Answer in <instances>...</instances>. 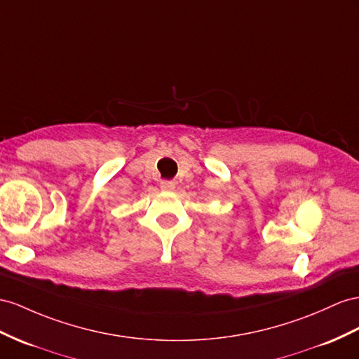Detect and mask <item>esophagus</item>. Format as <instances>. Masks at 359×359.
Masks as SVG:
<instances>
[{
    "label": "esophagus",
    "instance_id": "1",
    "mask_svg": "<svg viewBox=\"0 0 359 359\" xmlns=\"http://www.w3.org/2000/svg\"><path fill=\"white\" fill-rule=\"evenodd\" d=\"M174 188H176V183H174V182L165 180V182L161 183V189H162V191H172Z\"/></svg>",
    "mask_w": 359,
    "mask_h": 359
}]
</instances>
